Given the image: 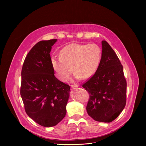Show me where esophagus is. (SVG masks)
Returning a JSON list of instances; mask_svg holds the SVG:
<instances>
[{
    "instance_id": "esophagus-1",
    "label": "esophagus",
    "mask_w": 146,
    "mask_h": 146,
    "mask_svg": "<svg viewBox=\"0 0 146 146\" xmlns=\"http://www.w3.org/2000/svg\"><path fill=\"white\" fill-rule=\"evenodd\" d=\"M71 87L72 88H77V87H78V86L77 85V84H73V85H72L71 86Z\"/></svg>"
}]
</instances>
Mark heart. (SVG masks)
I'll return each instance as SVG.
<instances>
[{
	"instance_id": "b5f03b06",
	"label": "heart",
	"mask_w": 146,
	"mask_h": 146,
	"mask_svg": "<svg viewBox=\"0 0 146 146\" xmlns=\"http://www.w3.org/2000/svg\"><path fill=\"white\" fill-rule=\"evenodd\" d=\"M60 54V56L51 58V64L58 78L63 81L68 78L72 68L74 79L90 78L98 70L102 59V50L95 43H72L62 48Z\"/></svg>"
}]
</instances>
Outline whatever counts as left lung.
I'll use <instances>...</instances> for the list:
<instances>
[{
    "label": "left lung",
    "instance_id": "8db88e82",
    "mask_svg": "<svg viewBox=\"0 0 146 146\" xmlns=\"http://www.w3.org/2000/svg\"><path fill=\"white\" fill-rule=\"evenodd\" d=\"M102 46L99 66L82 87L90 96L86 108L88 114L96 121L110 122L125 106L127 81L114 51L105 40L102 41Z\"/></svg>",
    "mask_w": 146,
    "mask_h": 146
}]
</instances>
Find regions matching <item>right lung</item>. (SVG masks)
<instances>
[{"instance_id":"right-lung-1","label":"right lung","mask_w":146,"mask_h":146,"mask_svg":"<svg viewBox=\"0 0 146 146\" xmlns=\"http://www.w3.org/2000/svg\"><path fill=\"white\" fill-rule=\"evenodd\" d=\"M57 39L42 40L28 54L21 72V96L27 114L40 125H56L66 114L69 86L54 76L50 52Z\"/></svg>"}]
</instances>
